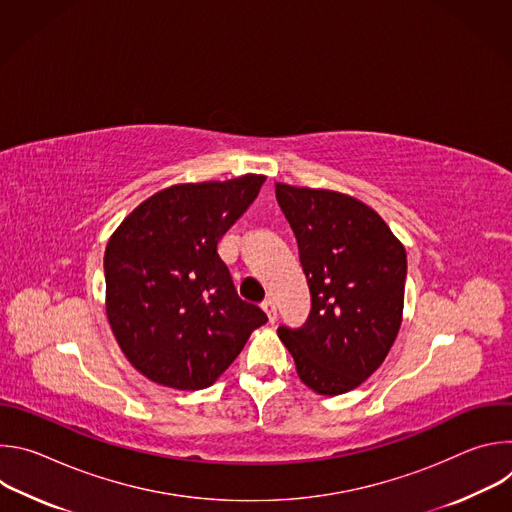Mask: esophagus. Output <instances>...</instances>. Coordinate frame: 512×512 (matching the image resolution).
<instances>
[{
	"label": "esophagus",
	"instance_id": "esophagus-1",
	"mask_svg": "<svg viewBox=\"0 0 512 512\" xmlns=\"http://www.w3.org/2000/svg\"><path fill=\"white\" fill-rule=\"evenodd\" d=\"M261 308H263V312L267 314V318H269V322H275L277 320V308H275V302L269 298V300H265L263 304H261Z\"/></svg>",
	"mask_w": 512,
	"mask_h": 512
}]
</instances>
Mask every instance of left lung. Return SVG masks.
<instances>
[{"label":"left lung","mask_w":512,"mask_h":512,"mask_svg":"<svg viewBox=\"0 0 512 512\" xmlns=\"http://www.w3.org/2000/svg\"><path fill=\"white\" fill-rule=\"evenodd\" d=\"M300 247L310 314L277 334L300 379L320 395H342L383 364L401 328L407 255L383 218L360 200L275 184Z\"/></svg>","instance_id":"obj_1"}]
</instances>
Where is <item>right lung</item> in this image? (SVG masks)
Here are the masks:
<instances>
[{
  "instance_id": "obj_1",
  "label": "right lung",
  "mask_w": 512,
  "mask_h": 512,
  "mask_svg": "<svg viewBox=\"0 0 512 512\" xmlns=\"http://www.w3.org/2000/svg\"><path fill=\"white\" fill-rule=\"evenodd\" d=\"M265 176L180 184L141 202L105 249L107 318L133 367L154 383L212 385L267 314L239 298L218 243Z\"/></svg>"
}]
</instances>
